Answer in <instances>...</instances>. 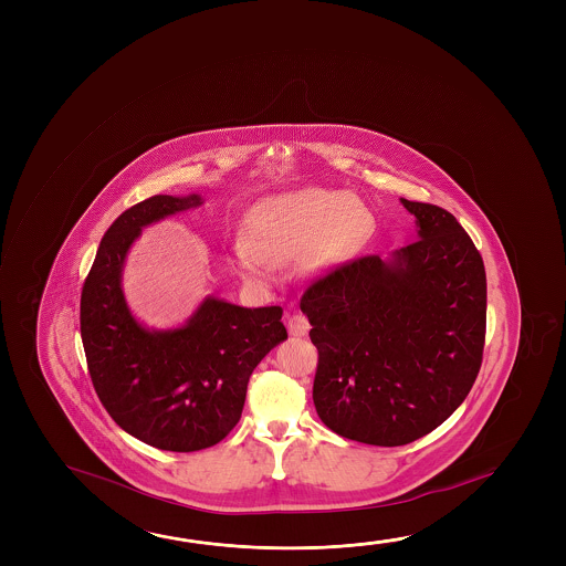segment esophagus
I'll list each match as a JSON object with an SVG mask.
<instances>
[{"instance_id":"obj_1","label":"esophagus","mask_w":566,"mask_h":566,"mask_svg":"<svg viewBox=\"0 0 566 566\" xmlns=\"http://www.w3.org/2000/svg\"><path fill=\"white\" fill-rule=\"evenodd\" d=\"M287 332L290 335H296V337H304L310 332V322H307L306 315L294 314L287 319Z\"/></svg>"}]
</instances>
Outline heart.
<instances>
[{"mask_svg": "<svg viewBox=\"0 0 566 566\" xmlns=\"http://www.w3.org/2000/svg\"><path fill=\"white\" fill-rule=\"evenodd\" d=\"M373 231V214L345 191L304 187L262 197L247 211L244 237L229 249L242 279L270 282L276 264L304 259L325 272L359 251Z\"/></svg>", "mask_w": 566, "mask_h": 566, "instance_id": "1", "label": "heart"}]
</instances>
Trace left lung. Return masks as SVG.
Listing matches in <instances>:
<instances>
[{"label":"left lung","mask_w":566,"mask_h":566,"mask_svg":"<svg viewBox=\"0 0 566 566\" xmlns=\"http://www.w3.org/2000/svg\"><path fill=\"white\" fill-rule=\"evenodd\" d=\"M418 241L314 280L300 300L317 347L314 405L335 434L405 446L462 405L482 367V254L442 207L400 199Z\"/></svg>","instance_id":"obj_1"}]
</instances>
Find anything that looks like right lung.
I'll use <instances>...</instances> for the list:
<instances>
[{
  "label": "right lung",
  "mask_w": 566,
  "mask_h": 566,
  "mask_svg": "<svg viewBox=\"0 0 566 566\" xmlns=\"http://www.w3.org/2000/svg\"><path fill=\"white\" fill-rule=\"evenodd\" d=\"M199 195H154L104 232L81 294V337L94 390L112 420L146 444L197 452L241 420L247 385L286 339L282 307H241L205 297L176 329H146L122 292V269L146 224L199 207Z\"/></svg>",
  "instance_id": "right-lung-1"
}]
</instances>
